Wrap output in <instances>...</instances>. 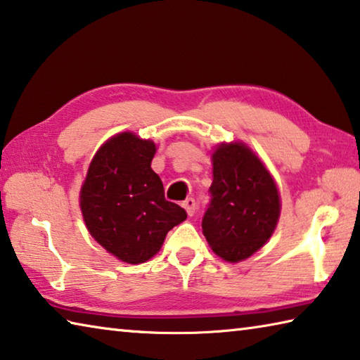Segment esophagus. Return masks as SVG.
<instances>
[{"mask_svg": "<svg viewBox=\"0 0 360 360\" xmlns=\"http://www.w3.org/2000/svg\"><path fill=\"white\" fill-rule=\"evenodd\" d=\"M182 206L186 207L187 214L192 217V215L195 214V209H197V201H195L193 198H187V200H184V202H182Z\"/></svg>", "mask_w": 360, "mask_h": 360, "instance_id": "1", "label": "esophagus"}]
</instances>
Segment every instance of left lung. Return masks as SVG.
Wrapping results in <instances>:
<instances>
[{
    "mask_svg": "<svg viewBox=\"0 0 360 360\" xmlns=\"http://www.w3.org/2000/svg\"><path fill=\"white\" fill-rule=\"evenodd\" d=\"M212 165L202 233L219 257L236 263L272 236L280 215L278 191L263 163L243 143L220 145Z\"/></svg>",
    "mask_w": 360,
    "mask_h": 360,
    "instance_id": "1",
    "label": "left lung"
}]
</instances>
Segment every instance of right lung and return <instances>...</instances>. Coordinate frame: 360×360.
<instances>
[{
    "mask_svg": "<svg viewBox=\"0 0 360 360\" xmlns=\"http://www.w3.org/2000/svg\"><path fill=\"white\" fill-rule=\"evenodd\" d=\"M154 154L153 141L130 132L113 136L96 153L80 192L91 236L129 264L154 257L167 233L187 219L184 209L165 200L151 168Z\"/></svg>",
    "mask_w": 360,
    "mask_h": 360,
    "instance_id": "right-lung-1",
    "label": "right lung"
}]
</instances>
